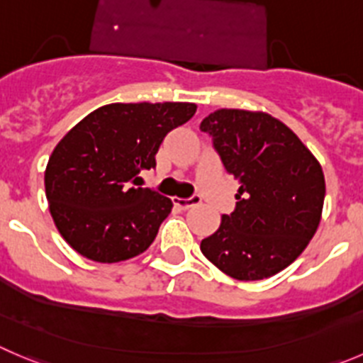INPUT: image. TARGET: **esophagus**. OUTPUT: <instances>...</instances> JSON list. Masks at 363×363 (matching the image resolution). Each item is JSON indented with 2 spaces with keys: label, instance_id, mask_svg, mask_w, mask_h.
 <instances>
[{
  "label": "esophagus",
  "instance_id": "obj_1",
  "mask_svg": "<svg viewBox=\"0 0 363 363\" xmlns=\"http://www.w3.org/2000/svg\"><path fill=\"white\" fill-rule=\"evenodd\" d=\"M201 201V199L198 198V196H192V198H187V199H182V198H174L172 199V203H174L176 208L179 210H189L191 206H196L198 203Z\"/></svg>",
  "mask_w": 363,
  "mask_h": 363
}]
</instances>
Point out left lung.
Instances as JSON below:
<instances>
[{
  "instance_id": "obj_1",
  "label": "left lung",
  "mask_w": 363,
  "mask_h": 363,
  "mask_svg": "<svg viewBox=\"0 0 363 363\" xmlns=\"http://www.w3.org/2000/svg\"><path fill=\"white\" fill-rule=\"evenodd\" d=\"M199 130L212 137L226 172L239 179L235 210L201 240V253L240 281L283 271L320 223L323 167L291 128L265 112L220 108Z\"/></svg>"
}]
</instances>
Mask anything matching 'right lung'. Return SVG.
<instances>
[{
    "label": "right lung",
    "instance_id": "add662e5",
    "mask_svg": "<svg viewBox=\"0 0 363 363\" xmlns=\"http://www.w3.org/2000/svg\"><path fill=\"white\" fill-rule=\"evenodd\" d=\"M194 103H112L94 110L57 144L44 172L55 226L82 257L116 264L144 253L171 199L139 187L140 172Z\"/></svg>",
    "mask_w": 363,
    "mask_h": 363
}]
</instances>
